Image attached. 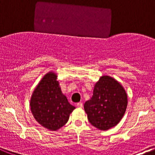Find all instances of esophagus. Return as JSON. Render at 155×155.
<instances>
[{
	"label": "esophagus",
	"instance_id": "esophagus-1",
	"mask_svg": "<svg viewBox=\"0 0 155 155\" xmlns=\"http://www.w3.org/2000/svg\"><path fill=\"white\" fill-rule=\"evenodd\" d=\"M77 107H82V106H83V104H82V103H81V102H79V103H77Z\"/></svg>",
	"mask_w": 155,
	"mask_h": 155
}]
</instances>
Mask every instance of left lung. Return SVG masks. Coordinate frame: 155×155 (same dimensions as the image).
Listing matches in <instances>:
<instances>
[{
    "mask_svg": "<svg viewBox=\"0 0 155 155\" xmlns=\"http://www.w3.org/2000/svg\"><path fill=\"white\" fill-rule=\"evenodd\" d=\"M127 94L124 87L108 76L96 82L93 95L84 104L90 124L101 130L117 125L126 112Z\"/></svg>",
    "mask_w": 155,
    "mask_h": 155,
    "instance_id": "obj_1",
    "label": "left lung"
}]
</instances>
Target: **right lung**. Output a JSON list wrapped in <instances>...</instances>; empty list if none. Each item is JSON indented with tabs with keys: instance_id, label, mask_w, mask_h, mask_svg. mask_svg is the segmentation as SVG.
Here are the masks:
<instances>
[{
	"instance_id": "1",
	"label": "right lung",
	"mask_w": 155,
	"mask_h": 155,
	"mask_svg": "<svg viewBox=\"0 0 155 155\" xmlns=\"http://www.w3.org/2000/svg\"><path fill=\"white\" fill-rule=\"evenodd\" d=\"M30 107L36 121L51 131L64 127L75 109L63 94L57 75L53 72L45 75L35 88Z\"/></svg>"
}]
</instances>
